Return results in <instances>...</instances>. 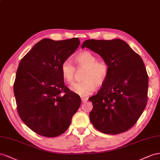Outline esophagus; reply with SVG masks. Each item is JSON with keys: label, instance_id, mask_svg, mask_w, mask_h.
<instances>
[{"label": "esophagus", "instance_id": "34e87169", "mask_svg": "<svg viewBox=\"0 0 160 160\" xmlns=\"http://www.w3.org/2000/svg\"><path fill=\"white\" fill-rule=\"evenodd\" d=\"M81 100H82V102H86V101H88V98H86V97H81Z\"/></svg>", "mask_w": 160, "mask_h": 160}]
</instances>
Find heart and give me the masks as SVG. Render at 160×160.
Here are the masks:
<instances>
[{
    "label": "heart",
    "mask_w": 160,
    "mask_h": 160,
    "mask_svg": "<svg viewBox=\"0 0 160 160\" xmlns=\"http://www.w3.org/2000/svg\"><path fill=\"white\" fill-rule=\"evenodd\" d=\"M77 69L84 68L82 81L75 83L72 90L81 96L92 94L97 87L102 86L108 78L109 66L105 61H97V56L90 52H83L77 55L75 59ZM61 74L68 84L74 81L76 68L70 60H65L61 64Z\"/></svg>",
    "instance_id": "obj_1"
}]
</instances>
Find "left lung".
<instances>
[{
  "instance_id": "obj_1",
  "label": "left lung",
  "mask_w": 160,
  "mask_h": 160,
  "mask_svg": "<svg viewBox=\"0 0 160 160\" xmlns=\"http://www.w3.org/2000/svg\"><path fill=\"white\" fill-rule=\"evenodd\" d=\"M87 48L109 66L108 78L98 93L88 98L93 108L90 120L102 133L119 134L130 129L148 102V75L142 59L124 41L86 40Z\"/></svg>"
}]
</instances>
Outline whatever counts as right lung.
<instances>
[{"mask_svg": "<svg viewBox=\"0 0 160 160\" xmlns=\"http://www.w3.org/2000/svg\"><path fill=\"white\" fill-rule=\"evenodd\" d=\"M80 45L78 38L43 39L21 59L13 85L17 112L38 135L54 138L68 129L81 104L65 86L61 64Z\"/></svg>", "mask_w": 160, "mask_h": 160, "instance_id": "add662e5", "label": "right lung"}]
</instances>
